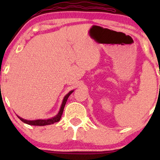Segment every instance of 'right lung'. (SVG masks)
I'll return each instance as SVG.
<instances>
[{
	"label": "right lung",
	"instance_id": "add662e5",
	"mask_svg": "<svg viewBox=\"0 0 160 160\" xmlns=\"http://www.w3.org/2000/svg\"><path fill=\"white\" fill-rule=\"evenodd\" d=\"M73 91L74 90L70 91L65 96L64 98H63V100H62V105H61V106H60V111H59L58 114H57L56 116H54V117H52V118H50V119H36V120L24 119L23 118H21L20 117H19V116L17 115V117H18L22 122H23L24 123L30 124V125H35V126L49 125V124H52L55 123V122H58L60 121V119H61V117H62L63 110H64L65 103H66L68 98L69 96L71 95V93L73 92Z\"/></svg>",
	"mask_w": 160,
	"mask_h": 160
}]
</instances>
